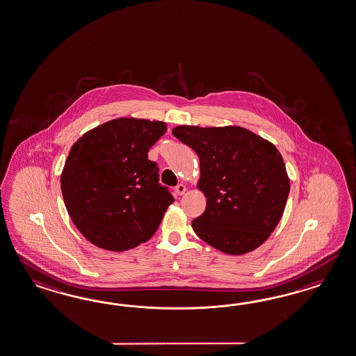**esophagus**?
Segmentation results:
<instances>
[{
	"mask_svg": "<svg viewBox=\"0 0 356 356\" xmlns=\"http://www.w3.org/2000/svg\"><path fill=\"white\" fill-rule=\"evenodd\" d=\"M185 191H186V186H185L184 184H179V185L175 188V193H176L177 195H182Z\"/></svg>",
	"mask_w": 356,
	"mask_h": 356,
	"instance_id": "1",
	"label": "esophagus"
}]
</instances>
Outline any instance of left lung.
<instances>
[{
	"label": "left lung",
	"mask_w": 356,
	"mask_h": 356,
	"mask_svg": "<svg viewBox=\"0 0 356 356\" xmlns=\"http://www.w3.org/2000/svg\"><path fill=\"white\" fill-rule=\"evenodd\" d=\"M172 134L200 156L198 188L207 206L193 220L194 232L227 254L260 247L279 224L291 188L277 147L238 126H177Z\"/></svg>",
	"instance_id": "1"
}]
</instances>
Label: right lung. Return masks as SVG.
<instances>
[{"mask_svg":"<svg viewBox=\"0 0 356 356\" xmlns=\"http://www.w3.org/2000/svg\"><path fill=\"white\" fill-rule=\"evenodd\" d=\"M165 122L117 118L86 132L70 147L61 193L72 221L88 242L121 252L149 241L174 202L159 184L149 149Z\"/></svg>","mask_w":356,"mask_h":356,"instance_id":"obj_1","label":"right lung"}]
</instances>
